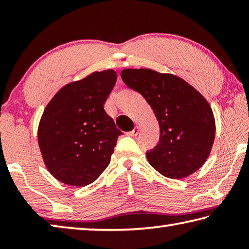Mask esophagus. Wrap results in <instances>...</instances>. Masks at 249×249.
<instances>
[{"mask_svg": "<svg viewBox=\"0 0 249 249\" xmlns=\"http://www.w3.org/2000/svg\"><path fill=\"white\" fill-rule=\"evenodd\" d=\"M138 133H140V127H138V126H135V127H134V129L132 130V132L127 133V135H128V136L135 137V136H137Z\"/></svg>", "mask_w": 249, "mask_h": 249, "instance_id": "1", "label": "esophagus"}]
</instances>
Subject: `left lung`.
Listing matches in <instances>:
<instances>
[{"label": "left lung", "mask_w": 249, "mask_h": 249, "mask_svg": "<svg viewBox=\"0 0 249 249\" xmlns=\"http://www.w3.org/2000/svg\"><path fill=\"white\" fill-rule=\"evenodd\" d=\"M121 77L144 96L158 120L159 142L146 153L151 167L171 179L200 169L215 137V121L208 101L183 79L170 73L124 69Z\"/></svg>", "instance_id": "8db88e82"}]
</instances>
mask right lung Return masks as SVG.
I'll list each match as a JSON object with an SVG mask.
<instances>
[{
	"label": "right lung",
	"mask_w": 249,
	"mask_h": 249,
	"mask_svg": "<svg viewBox=\"0 0 249 249\" xmlns=\"http://www.w3.org/2000/svg\"><path fill=\"white\" fill-rule=\"evenodd\" d=\"M116 82L114 70L93 72L59 90L38 126V145L54 178L84 187L107 169L122 135L103 105Z\"/></svg>",
	"instance_id": "1"
}]
</instances>
